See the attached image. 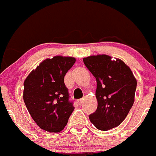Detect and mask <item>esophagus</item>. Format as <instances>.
Segmentation results:
<instances>
[{"instance_id":"esophagus-1","label":"esophagus","mask_w":156,"mask_h":156,"mask_svg":"<svg viewBox=\"0 0 156 156\" xmlns=\"http://www.w3.org/2000/svg\"><path fill=\"white\" fill-rule=\"evenodd\" d=\"M83 101H84L83 99H79V100H77V103L80 105H81L83 103Z\"/></svg>"}]
</instances>
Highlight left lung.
<instances>
[{
  "mask_svg": "<svg viewBox=\"0 0 156 156\" xmlns=\"http://www.w3.org/2000/svg\"><path fill=\"white\" fill-rule=\"evenodd\" d=\"M83 61L97 83L98 107L89 120L100 130L118 127L133 105L136 89L133 73L122 60L109 55H92Z\"/></svg>",
  "mask_w": 156,
  "mask_h": 156,
  "instance_id": "left-lung-1",
  "label": "left lung"
}]
</instances>
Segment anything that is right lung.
I'll use <instances>...</instances> for the list:
<instances>
[{"label": "right lung", "mask_w": 156, "mask_h": 156, "mask_svg": "<svg viewBox=\"0 0 156 156\" xmlns=\"http://www.w3.org/2000/svg\"><path fill=\"white\" fill-rule=\"evenodd\" d=\"M76 62L73 57L47 58L32 70L24 81L23 100L37 125L50 133H59L74 110L69 101L64 76Z\"/></svg>", "instance_id": "1"}]
</instances>
